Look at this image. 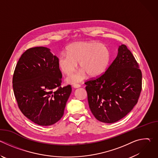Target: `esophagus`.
I'll use <instances>...</instances> for the list:
<instances>
[{
    "label": "esophagus",
    "instance_id": "obj_1",
    "mask_svg": "<svg viewBox=\"0 0 158 158\" xmlns=\"http://www.w3.org/2000/svg\"><path fill=\"white\" fill-rule=\"evenodd\" d=\"M81 87V85H80L79 84H74V85H73V87L75 88V89L79 88V87Z\"/></svg>",
    "mask_w": 158,
    "mask_h": 158
}]
</instances>
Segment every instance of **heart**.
<instances>
[{
    "label": "heart",
    "instance_id": "obj_1",
    "mask_svg": "<svg viewBox=\"0 0 158 158\" xmlns=\"http://www.w3.org/2000/svg\"><path fill=\"white\" fill-rule=\"evenodd\" d=\"M67 53H61L57 59L59 68L64 74H72L77 67V62L82 67L67 77V82L70 84L81 82L87 74L91 77L102 75L107 68L111 56L109 49L96 41L74 42L67 47Z\"/></svg>",
    "mask_w": 158,
    "mask_h": 158
}]
</instances>
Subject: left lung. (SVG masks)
<instances>
[{
	"label": "left lung",
	"instance_id": "obj_1",
	"mask_svg": "<svg viewBox=\"0 0 158 158\" xmlns=\"http://www.w3.org/2000/svg\"><path fill=\"white\" fill-rule=\"evenodd\" d=\"M85 84L93 114L101 122L114 123L137 104L142 88V73L131 52L122 44L105 73Z\"/></svg>",
	"mask_w": 158,
	"mask_h": 158
}]
</instances>
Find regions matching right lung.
Returning <instances> with one entry per match:
<instances>
[{"instance_id":"add662e5","label":"right lung","mask_w":158,"mask_h":158,"mask_svg":"<svg viewBox=\"0 0 158 158\" xmlns=\"http://www.w3.org/2000/svg\"><path fill=\"white\" fill-rule=\"evenodd\" d=\"M58 58L49 48L27 49L20 57L12 84L18 106L33 123L51 126L60 119L72 88L60 87L62 74Z\"/></svg>"}]
</instances>
